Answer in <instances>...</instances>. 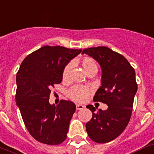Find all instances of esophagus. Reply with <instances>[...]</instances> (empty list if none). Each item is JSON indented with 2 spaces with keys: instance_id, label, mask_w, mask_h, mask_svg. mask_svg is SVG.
<instances>
[{
  "instance_id": "34e87169",
  "label": "esophagus",
  "mask_w": 154,
  "mask_h": 154,
  "mask_svg": "<svg viewBox=\"0 0 154 154\" xmlns=\"http://www.w3.org/2000/svg\"><path fill=\"white\" fill-rule=\"evenodd\" d=\"M85 107V106L81 105V104H77V105H76V108H77V110H79V109H84Z\"/></svg>"
}]
</instances>
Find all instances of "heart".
<instances>
[{
  "instance_id": "heart-1",
  "label": "heart",
  "mask_w": 154,
  "mask_h": 154,
  "mask_svg": "<svg viewBox=\"0 0 154 154\" xmlns=\"http://www.w3.org/2000/svg\"><path fill=\"white\" fill-rule=\"evenodd\" d=\"M81 65H82L84 70L86 72V73L91 70H98V66H97L96 63L92 58H83L82 60H81ZM71 64H68L65 67L63 73V78L64 80L68 79ZM89 92L90 91H89L87 88L81 86V85H76V86L73 87L69 90V96L75 101L83 102L87 99V97L89 95Z\"/></svg>"
}]
</instances>
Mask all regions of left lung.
<instances>
[{
	"label": "left lung",
	"mask_w": 154,
	"mask_h": 154,
	"mask_svg": "<svg viewBox=\"0 0 154 154\" xmlns=\"http://www.w3.org/2000/svg\"><path fill=\"white\" fill-rule=\"evenodd\" d=\"M82 54L92 57L101 67V86L93 100L108 106L106 110L97 113L92 105L86 106L92 113L86 131L95 143H109L123 132L131 118L138 89L135 69L123 55L104 46L85 48Z\"/></svg>",
	"instance_id": "1"
}]
</instances>
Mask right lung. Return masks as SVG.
Returning <instances> with one entry per match:
<instances>
[{
	"label": "right lung",
	"instance_id": "right-lung-1",
	"mask_svg": "<svg viewBox=\"0 0 154 154\" xmlns=\"http://www.w3.org/2000/svg\"><path fill=\"white\" fill-rule=\"evenodd\" d=\"M81 52V49L44 46L20 65L15 102L27 130L40 143L58 145L66 139L76 106L66 100L57 106L50 104V88L61 83L65 67Z\"/></svg>",
	"mask_w": 154,
	"mask_h": 154
}]
</instances>
